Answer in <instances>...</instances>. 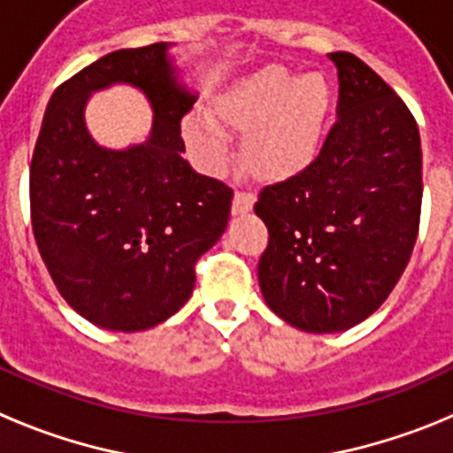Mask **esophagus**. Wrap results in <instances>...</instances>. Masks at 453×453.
<instances>
[{"mask_svg":"<svg viewBox=\"0 0 453 453\" xmlns=\"http://www.w3.org/2000/svg\"><path fill=\"white\" fill-rule=\"evenodd\" d=\"M254 195L251 192H242L238 190L234 195V206H231V211H234V215H245L250 213L251 208H254Z\"/></svg>","mask_w":453,"mask_h":453,"instance_id":"1","label":"esophagus"}]
</instances>
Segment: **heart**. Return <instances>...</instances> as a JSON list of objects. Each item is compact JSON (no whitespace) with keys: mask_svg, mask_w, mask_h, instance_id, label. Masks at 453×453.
Segmentation results:
<instances>
[{"mask_svg":"<svg viewBox=\"0 0 453 453\" xmlns=\"http://www.w3.org/2000/svg\"><path fill=\"white\" fill-rule=\"evenodd\" d=\"M334 90L319 72L297 74L286 65H263L219 92L213 119L190 115L183 135L208 165L224 161V129L245 134V161L263 181L297 177L315 161Z\"/></svg>","mask_w":453,"mask_h":453,"instance_id":"1","label":"heart"}]
</instances>
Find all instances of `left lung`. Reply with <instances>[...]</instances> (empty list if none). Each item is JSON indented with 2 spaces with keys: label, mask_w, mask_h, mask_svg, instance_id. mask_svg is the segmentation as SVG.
Returning a JSON list of instances; mask_svg holds the SVG:
<instances>
[{
  "label": "left lung",
  "mask_w": 453,
  "mask_h": 453,
  "mask_svg": "<svg viewBox=\"0 0 453 453\" xmlns=\"http://www.w3.org/2000/svg\"><path fill=\"white\" fill-rule=\"evenodd\" d=\"M338 67V122L302 174L263 188L254 213L270 242L263 299L306 334L347 331L397 286L419 229L422 142L415 118L349 51Z\"/></svg>",
  "instance_id": "obj_1"
}]
</instances>
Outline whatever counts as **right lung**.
Returning a JSON list of instances; mask_svg holds the SVG:
<instances>
[{
  "mask_svg": "<svg viewBox=\"0 0 453 453\" xmlns=\"http://www.w3.org/2000/svg\"><path fill=\"white\" fill-rule=\"evenodd\" d=\"M170 42L102 56L51 95L31 158L35 245L61 297L108 331H145L190 299L195 261L222 238L234 190L183 158L181 118L197 95ZM124 82L150 102L145 143L108 150L85 124L87 99Z\"/></svg>",
  "mask_w": 453,
  "mask_h": 453,
  "instance_id": "right-lung-1",
  "label": "right lung"
}]
</instances>
